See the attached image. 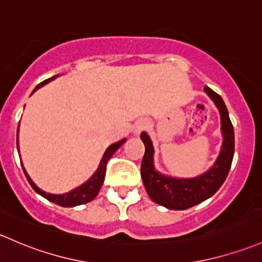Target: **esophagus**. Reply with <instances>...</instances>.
<instances>
[{
	"mask_svg": "<svg viewBox=\"0 0 262 262\" xmlns=\"http://www.w3.org/2000/svg\"><path fill=\"white\" fill-rule=\"evenodd\" d=\"M148 125H149V124H148L147 120H145V119H140V120H138V122L136 123V125H134V132H136V134L142 133L143 130H145V129L148 128Z\"/></svg>",
	"mask_w": 262,
	"mask_h": 262,
	"instance_id": "1",
	"label": "esophagus"
}]
</instances>
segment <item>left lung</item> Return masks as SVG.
<instances>
[{"instance_id":"8db88e82","label":"left lung","mask_w":262,"mask_h":262,"mask_svg":"<svg viewBox=\"0 0 262 262\" xmlns=\"http://www.w3.org/2000/svg\"><path fill=\"white\" fill-rule=\"evenodd\" d=\"M205 92L220 110L221 130L224 136V143L219 158L206 173L186 180L161 174L158 170H156L153 164L154 149L152 140L144 132L140 134V139L145 145V153L140 167L143 183L150 200L169 210H187L213 196L224 184L230 172L233 152H235V133H233L232 123L221 96L208 86H205Z\"/></svg>"}]
</instances>
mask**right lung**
I'll return each mask as SVG.
<instances>
[{
    "mask_svg": "<svg viewBox=\"0 0 262 262\" xmlns=\"http://www.w3.org/2000/svg\"><path fill=\"white\" fill-rule=\"evenodd\" d=\"M56 76H59V75H56ZM56 76H52V78L46 79L45 81L40 82V84L35 88L34 92L32 93L36 92L38 88H41L42 85L48 84L49 81L54 80ZM125 140L126 139H122V140H119V142H117V143H114V144L110 145L108 149L105 150V153H104L103 158H101V161H100V164H99L98 169H96V172L94 173V174H93L89 180L85 182L84 184L79 186L78 188L73 189V191L68 192V193H64V194L46 193L45 191H42V189L38 188L36 184L32 182L31 178H30V176L27 174V172L25 170L24 166H22V169H24L25 176H26L27 181H29V183L31 184L32 188H34L38 194H41V196L45 197L46 200L50 201V202L56 203V205L61 206V207H74V206L84 205V203L90 202V201H93L96 196H98L99 191H100V188H101V184H103V182H104V178H105L106 163H108V161L112 158L113 154L119 149V147L123 144L124 142H125ZM17 149H18V129H17Z\"/></svg>",
    "mask_w": 262,
    "mask_h": 262,
    "instance_id": "right-lung-1",
    "label": "right lung"
}]
</instances>
